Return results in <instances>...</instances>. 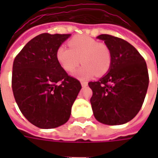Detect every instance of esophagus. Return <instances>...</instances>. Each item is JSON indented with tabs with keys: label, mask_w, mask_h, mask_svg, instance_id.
<instances>
[{
	"label": "esophagus",
	"mask_w": 158,
	"mask_h": 158,
	"mask_svg": "<svg viewBox=\"0 0 158 158\" xmlns=\"http://www.w3.org/2000/svg\"><path fill=\"white\" fill-rule=\"evenodd\" d=\"M81 85H82L83 87H85V86L88 85V83L86 82V81H81Z\"/></svg>",
	"instance_id": "34e87169"
}]
</instances>
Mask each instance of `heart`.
Instances as JSON below:
<instances>
[{"label": "heart", "instance_id": "heart-1", "mask_svg": "<svg viewBox=\"0 0 158 158\" xmlns=\"http://www.w3.org/2000/svg\"><path fill=\"white\" fill-rule=\"evenodd\" d=\"M68 45L69 48L59 46L56 52L57 62L66 72H73L79 66V59L83 65L74 73L79 79H89L95 73L102 75L109 70L112 56L106 44L89 36L77 35L69 40Z\"/></svg>", "mask_w": 158, "mask_h": 158}]
</instances>
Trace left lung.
Returning a JSON list of instances; mask_svg holds the SVG:
<instances>
[{"label": "left lung", "mask_w": 158, "mask_h": 158, "mask_svg": "<svg viewBox=\"0 0 158 158\" xmlns=\"http://www.w3.org/2000/svg\"><path fill=\"white\" fill-rule=\"evenodd\" d=\"M109 48V72L95 82L90 103L97 121L108 125L123 124L139 113L146 97L149 75L145 59L132 45L121 38L101 35Z\"/></svg>", "instance_id": "1"}]
</instances>
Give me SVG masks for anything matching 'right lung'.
Instances as JSON below:
<instances>
[{
  "label": "right lung",
  "instance_id": "right-lung-1",
  "mask_svg": "<svg viewBox=\"0 0 158 158\" xmlns=\"http://www.w3.org/2000/svg\"><path fill=\"white\" fill-rule=\"evenodd\" d=\"M71 35L40 34L16 56L12 88L19 109L40 129H53L68 122L82 86L69 76L56 57L60 45Z\"/></svg>",
  "mask_w": 158,
  "mask_h": 158
}]
</instances>
